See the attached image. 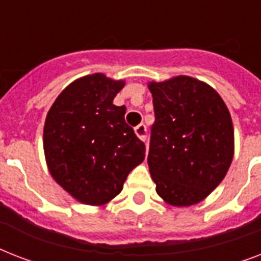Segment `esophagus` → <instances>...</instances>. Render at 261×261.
I'll return each mask as SVG.
<instances>
[{
    "label": "esophagus",
    "instance_id": "obj_1",
    "mask_svg": "<svg viewBox=\"0 0 261 261\" xmlns=\"http://www.w3.org/2000/svg\"><path fill=\"white\" fill-rule=\"evenodd\" d=\"M134 131H135V135H137L141 141H145V139H146V126H145L143 123L135 127Z\"/></svg>",
    "mask_w": 261,
    "mask_h": 261
}]
</instances>
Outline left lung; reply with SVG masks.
<instances>
[{
  "instance_id": "left-lung-1",
  "label": "left lung",
  "mask_w": 261,
  "mask_h": 261,
  "mask_svg": "<svg viewBox=\"0 0 261 261\" xmlns=\"http://www.w3.org/2000/svg\"><path fill=\"white\" fill-rule=\"evenodd\" d=\"M155 122L147 164L164 202H202L226 176L234 155L230 112L218 92L190 75L147 84Z\"/></svg>"
}]
</instances>
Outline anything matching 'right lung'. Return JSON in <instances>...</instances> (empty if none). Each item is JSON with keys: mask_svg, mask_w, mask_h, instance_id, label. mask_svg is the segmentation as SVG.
Here are the masks:
<instances>
[{"mask_svg": "<svg viewBox=\"0 0 261 261\" xmlns=\"http://www.w3.org/2000/svg\"><path fill=\"white\" fill-rule=\"evenodd\" d=\"M124 84L102 73L84 75L69 84L47 112L43 130L47 168L83 204L110 203L145 160V145L124 122L126 107L114 104Z\"/></svg>", "mask_w": 261, "mask_h": 261, "instance_id": "1", "label": "right lung"}]
</instances>
